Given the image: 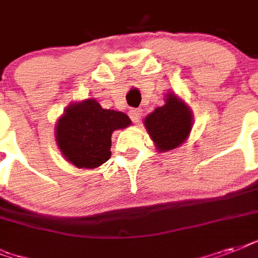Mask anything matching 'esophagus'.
I'll return each mask as SVG.
<instances>
[{"label":"esophagus","mask_w":258,"mask_h":258,"mask_svg":"<svg viewBox=\"0 0 258 258\" xmlns=\"http://www.w3.org/2000/svg\"><path fill=\"white\" fill-rule=\"evenodd\" d=\"M128 115L134 123H138V121H141L142 115H143V111H142L141 108H133V109H130Z\"/></svg>","instance_id":"esophagus-1"}]
</instances>
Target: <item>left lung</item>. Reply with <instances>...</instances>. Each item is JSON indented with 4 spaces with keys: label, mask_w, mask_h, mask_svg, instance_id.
<instances>
[{
    "label": "left lung",
    "mask_w": 258,
    "mask_h": 258,
    "mask_svg": "<svg viewBox=\"0 0 258 258\" xmlns=\"http://www.w3.org/2000/svg\"><path fill=\"white\" fill-rule=\"evenodd\" d=\"M146 128L159 151L176 149L191 130V111L175 95L169 93L163 107H158L145 120Z\"/></svg>",
    "instance_id": "obj_1"
}]
</instances>
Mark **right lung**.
Here are the masks:
<instances>
[{
	"mask_svg": "<svg viewBox=\"0 0 258 258\" xmlns=\"http://www.w3.org/2000/svg\"><path fill=\"white\" fill-rule=\"evenodd\" d=\"M131 124L123 112L101 108L88 99L70 105L56 125L58 149L68 161L80 169H95L111 157V135L115 130Z\"/></svg>",
	"mask_w": 258,
	"mask_h": 258,
	"instance_id": "right-lung-1",
	"label": "right lung"
}]
</instances>
